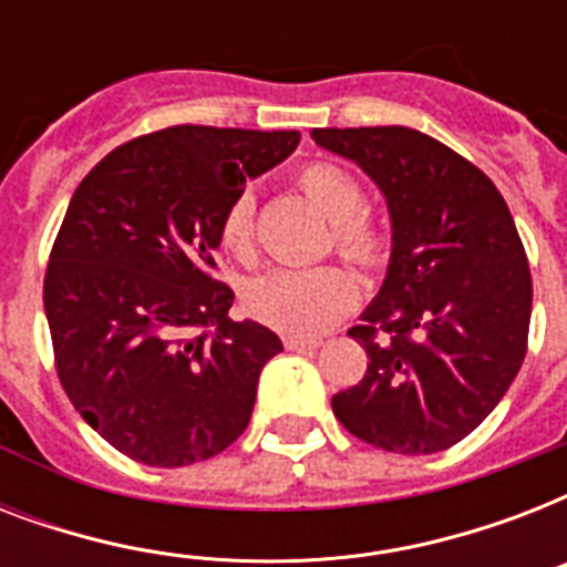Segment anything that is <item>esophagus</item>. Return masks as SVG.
<instances>
[{
    "label": "esophagus",
    "instance_id": "obj_1",
    "mask_svg": "<svg viewBox=\"0 0 567 567\" xmlns=\"http://www.w3.org/2000/svg\"><path fill=\"white\" fill-rule=\"evenodd\" d=\"M285 350H318L323 341L320 338H302V336H285Z\"/></svg>",
    "mask_w": 567,
    "mask_h": 567
}]
</instances>
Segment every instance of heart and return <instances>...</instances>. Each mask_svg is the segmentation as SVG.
Masks as SVG:
<instances>
[{
	"mask_svg": "<svg viewBox=\"0 0 567 567\" xmlns=\"http://www.w3.org/2000/svg\"><path fill=\"white\" fill-rule=\"evenodd\" d=\"M297 185L327 220H332V244L359 267H377L388 256V231L362 212L364 190L353 173L329 162L306 164ZM220 247L235 258L256 249V199L240 190L220 214ZM249 315L288 336H318L344 315L355 300L353 276L338 265L276 267L247 285Z\"/></svg>",
	"mask_w": 567,
	"mask_h": 567,
	"instance_id": "b5f03b06",
	"label": "heart"
}]
</instances>
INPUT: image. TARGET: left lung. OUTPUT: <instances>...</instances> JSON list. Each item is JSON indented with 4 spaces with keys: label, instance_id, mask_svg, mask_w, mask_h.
<instances>
[{
    "label": "left lung",
    "instance_id": "obj_1",
    "mask_svg": "<svg viewBox=\"0 0 567 567\" xmlns=\"http://www.w3.org/2000/svg\"><path fill=\"white\" fill-rule=\"evenodd\" d=\"M382 190L391 261L362 327L359 385L332 396L347 432L403 456L439 453L494 412L527 355L533 279L509 205L480 167L405 126L315 128Z\"/></svg>",
    "mask_w": 567,
    "mask_h": 567
}]
</instances>
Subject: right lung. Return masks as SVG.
I'll list each match as a JSON object with an SVG mask.
<instances>
[{
    "mask_svg": "<svg viewBox=\"0 0 567 567\" xmlns=\"http://www.w3.org/2000/svg\"><path fill=\"white\" fill-rule=\"evenodd\" d=\"M300 132L171 126L109 153L75 188L43 279L55 371L111 447L150 467L212 458L247 430L282 341L231 320L214 279L223 208Z\"/></svg>",
    "mask_w": 567,
    "mask_h": 567,
    "instance_id": "right-lung-1",
    "label": "right lung"
}]
</instances>
